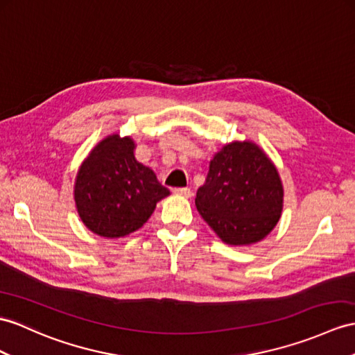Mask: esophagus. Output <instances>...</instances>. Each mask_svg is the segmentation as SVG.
<instances>
[{
    "instance_id": "esophagus-1",
    "label": "esophagus",
    "mask_w": 355,
    "mask_h": 355,
    "mask_svg": "<svg viewBox=\"0 0 355 355\" xmlns=\"http://www.w3.org/2000/svg\"><path fill=\"white\" fill-rule=\"evenodd\" d=\"M173 193H175V194H178V196H182V197H191V189H189V188H175V189H173Z\"/></svg>"
}]
</instances>
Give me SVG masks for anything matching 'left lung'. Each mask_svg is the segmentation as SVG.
<instances>
[{"label": "left lung", "instance_id": "1", "mask_svg": "<svg viewBox=\"0 0 355 355\" xmlns=\"http://www.w3.org/2000/svg\"><path fill=\"white\" fill-rule=\"evenodd\" d=\"M196 206L223 243H259L280 220L283 185L272 161L253 141H233L215 153Z\"/></svg>", "mask_w": 355, "mask_h": 355}]
</instances>
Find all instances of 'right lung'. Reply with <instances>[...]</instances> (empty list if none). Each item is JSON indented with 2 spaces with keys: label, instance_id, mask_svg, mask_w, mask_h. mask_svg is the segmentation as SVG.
<instances>
[{
  "label": "right lung",
  "instance_id": "obj_1",
  "mask_svg": "<svg viewBox=\"0 0 355 355\" xmlns=\"http://www.w3.org/2000/svg\"><path fill=\"white\" fill-rule=\"evenodd\" d=\"M131 137L108 135L84 159L75 180V205L85 227L103 238H122L150 218L170 194L157 175L135 159Z\"/></svg>",
  "mask_w": 355,
  "mask_h": 355
}]
</instances>
